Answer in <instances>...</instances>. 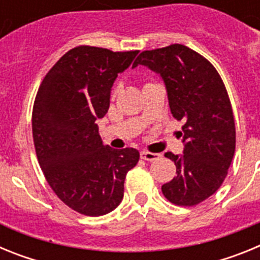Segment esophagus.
<instances>
[{
	"mask_svg": "<svg viewBox=\"0 0 260 260\" xmlns=\"http://www.w3.org/2000/svg\"><path fill=\"white\" fill-rule=\"evenodd\" d=\"M141 157L146 161H155V160H158V158L161 157V153H153V152H148V151H142L141 152Z\"/></svg>",
	"mask_w": 260,
	"mask_h": 260,
	"instance_id": "34e87169",
	"label": "esophagus"
}]
</instances>
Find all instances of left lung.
Returning <instances> with one entry per match:
<instances>
[{
  "label": "left lung",
  "instance_id": "obj_1",
  "mask_svg": "<svg viewBox=\"0 0 260 260\" xmlns=\"http://www.w3.org/2000/svg\"><path fill=\"white\" fill-rule=\"evenodd\" d=\"M147 66L164 80L173 117L182 119L183 155L165 153L177 176L161 186L177 206H195L217 191L233 160L236 126L228 92L208 59L181 44L144 50L133 68Z\"/></svg>",
  "mask_w": 260,
  "mask_h": 260
}]
</instances>
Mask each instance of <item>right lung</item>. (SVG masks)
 I'll return each instance as SVG.
<instances>
[{
    "instance_id": "add662e5",
    "label": "right lung",
    "mask_w": 260,
    "mask_h": 260,
    "mask_svg": "<svg viewBox=\"0 0 260 260\" xmlns=\"http://www.w3.org/2000/svg\"><path fill=\"white\" fill-rule=\"evenodd\" d=\"M137 54L80 45L65 53L39 87L32 110L39 164L57 197L82 215L113 211L139 160L135 148L104 146L96 123L109 109L117 75Z\"/></svg>"
}]
</instances>
